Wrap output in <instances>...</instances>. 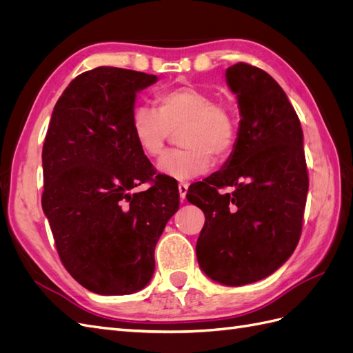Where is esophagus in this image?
<instances>
[{
    "instance_id": "1",
    "label": "esophagus",
    "mask_w": 353,
    "mask_h": 353,
    "mask_svg": "<svg viewBox=\"0 0 353 353\" xmlns=\"http://www.w3.org/2000/svg\"><path fill=\"white\" fill-rule=\"evenodd\" d=\"M178 191H179V197L184 200L187 191H188V184L187 183H179L178 184Z\"/></svg>"
}]
</instances>
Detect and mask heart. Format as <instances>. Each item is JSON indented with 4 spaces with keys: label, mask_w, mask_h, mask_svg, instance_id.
<instances>
[{
    "label": "heart",
    "mask_w": 353,
    "mask_h": 353,
    "mask_svg": "<svg viewBox=\"0 0 353 353\" xmlns=\"http://www.w3.org/2000/svg\"><path fill=\"white\" fill-rule=\"evenodd\" d=\"M154 104L156 109L141 104L132 112V134L140 150L148 157L159 156L170 132L179 128L178 141L184 145L159 159L160 174L175 179L194 178L210 166L212 157L221 162L236 148V112L230 104L216 101L213 92L181 85L157 92Z\"/></svg>",
    "instance_id": "1"
}]
</instances>
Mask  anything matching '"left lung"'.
<instances>
[{
  "instance_id": "8db88e82",
  "label": "left lung",
  "mask_w": 353,
  "mask_h": 353,
  "mask_svg": "<svg viewBox=\"0 0 353 353\" xmlns=\"http://www.w3.org/2000/svg\"><path fill=\"white\" fill-rule=\"evenodd\" d=\"M225 78L241 116L237 144L187 200L206 216L196 245L203 272L244 285L271 275L294 252L309 178L301 121L280 85L248 63L228 68ZM225 186L233 193L221 195Z\"/></svg>"
}]
</instances>
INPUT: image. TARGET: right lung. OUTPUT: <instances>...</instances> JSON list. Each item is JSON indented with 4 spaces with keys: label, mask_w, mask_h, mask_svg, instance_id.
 I'll list each match as a JSON object with an SVG mask.
<instances>
[{
    "label": "right lung",
    "mask_w": 353,
    "mask_h": 353,
    "mask_svg": "<svg viewBox=\"0 0 353 353\" xmlns=\"http://www.w3.org/2000/svg\"><path fill=\"white\" fill-rule=\"evenodd\" d=\"M156 74L100 66L83 72L54 105L42 147V210L68 272L90 292L141 290L154 248L179 208L172 178L154 176L131 117L137 92ZM147 192L132 194L143 182Z\"/></svg>",
    "instance_id": "add662e5"
}]
</instances>
